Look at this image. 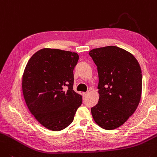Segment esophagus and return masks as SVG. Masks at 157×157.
Returning <instances> with one entry per match:
<instances>
[{
	"mask_svg": "<svg viewBox=\"0 0 157 157\" xmlns=\"http://www.w3.org/2000/svg\"><path fill=\"white\" fill-rule=\"evenodd\" d=\"M82 94H83V97H86L87 96V94H88V92H83V93H82Z\"/></svg>",
	"mask_w": 157,
	"mask_h": 157,
	"instance_id": "1",
	"label": "esophagus"
}]
</instances>
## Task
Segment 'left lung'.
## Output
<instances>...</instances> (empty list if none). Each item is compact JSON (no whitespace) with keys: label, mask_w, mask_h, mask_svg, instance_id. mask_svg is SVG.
Here are the masks:
<instances>
[{"label":"left lung","mask_w":157,"mask_h":157,"mask_svg":"<svg viewBox=\"0 0 157 157\" xmlns=\"http://www.w3.org/2000/svg\"><path fill=\"white\" fill-rule=\"evenodd\" d=\"M97 66L99 101L91 109L92 117L106 130L117 129L132 115L142 93V71L132 53L115 46L89 52Z\"/></svg>","instance_id":"8db88e82"}]
</instances>
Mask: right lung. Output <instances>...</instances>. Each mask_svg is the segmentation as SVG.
<instances>
[{"label": "right lung", "instance_id": "right-lung-1", "mask_svg": "<svg viewBox=\"0 0 157 157\" xmlns=\"http://www.w3.org/2000/svg\"><path fill=\"white\" fill-rule=\"evenodd\" d=\"M76 53L44 48L28 60L23 94L30 113L48 129L61 131L73 122L82 97L73 90Z\"/></svg>", "mask_w": 157, "mask_h": 157}]
</instances>
